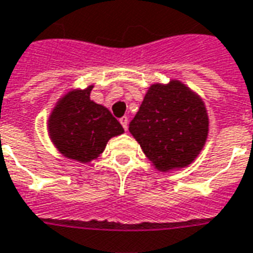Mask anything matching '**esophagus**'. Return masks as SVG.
<instances>
[{
    "instance_id": "obj_1",
    "label": "esophagus",
    "mask_w": 253,
    "mask_h": 253,
    "mask_svg": "<svg viewBox=\"0 0 253 253\" xmlns=\"http://www.w3.org/2000/svg\"><path fill=\"white\" fill-rule=\"evenodd\" d=\"M119 122H121V125L123 126V128H125V130H127V126H128V118L122 117L121 119H119Z\"/></svg>"
}]
</instances>
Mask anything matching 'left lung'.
I'll return each mask as SVG.
<instances>
[{"label":"left lung","mask_w":253,"mask_h":253,"mask_svg":"<svg viewBox=\"0 0 253 253\" xmlns=\"http://www.w3.org/2000/svg\"><path fill=\"white\" fill-rule=\"evenodd\" d=\"M208 115L197 95L178 82L151 85L128 130L162 171L184 168L201 151Z\"/></svg>","instance_id":"left-lung-1"}]
</instances>
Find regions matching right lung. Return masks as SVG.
<instances>
[{
  "instance_id": "add662e5",
  "label": "right lung",
  "mask_w": 253,
  "mask_h": 253,
  "mask_svg": "<svg viewBox=\"0 0 253 253\" xmlns=\"http://www.w3.org/2000/svg\"><path fill=\"white\" fill-rule=\"evenodd\" d=\"M92 85L60 100L49 118L52 141L65 157L89 162L102 154L110 138L123 132L112 114L89 99Z\"/></svg>"
}]
</instances>
